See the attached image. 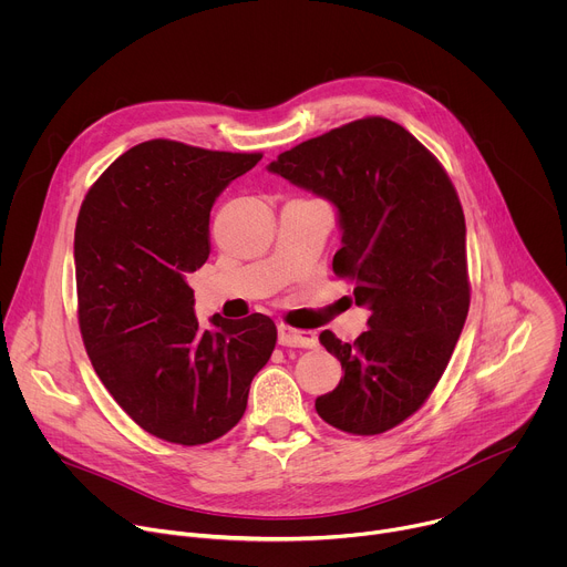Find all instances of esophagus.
Returning a JSON list of instances; mask_svg holds the SVG:
<instances>
[{
	"instance_id": "1",
	"label": "esophagus",
	"mask_w": 567,
	"mask_h": 567,
	"mask_svg": "<svg viewBox=\"0 0 567 567\" xmlns=\"http://www.w3.org/2000/svg\"><path fill=\"white\" fill-rule=\"evenodd\" d=\"M278 343L285 348H316L318 339L313 332H305V330H293L289 326H280L278 328Z\"/></svg>"
}]
</instances>
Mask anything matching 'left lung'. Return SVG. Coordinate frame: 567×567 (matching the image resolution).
Returning <instances> with one entry per match:
<instances>
[{"label":"left lung","instance_id":"1","mask_svg":"<svg viewBox=\"0 0 567 567\" xmlns=\"http://www.w3.org/2000/svg\"><path fill=\"white\" fill-rule=\"evenodd\" d=\"M269 171L330 199L343 247L332 269L370 309L354 343H320L341 361L316 413L352 435H379L417 413L442 379L471 302L460 197L409 130L365 116L278 154Z\"/></svg>","mask_w":567,"mask_h":567}]
</instances>
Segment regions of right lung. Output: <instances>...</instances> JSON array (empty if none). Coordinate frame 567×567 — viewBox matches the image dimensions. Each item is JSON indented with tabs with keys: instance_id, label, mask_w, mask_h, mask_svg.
<instances>
[{
	"instance_id": "add662e5",
	"label": "right lung",
	"mask_w": 567,
	"mask_h": 567,
	"mask_svg": "<svg viewBox=\"0 0 567 567\" xmlns=\"http://www.w3.org/2000/svg\"><path fill=\"white\" fill-rule=\"evenodd\" d=\"M260 158L145 141L121 154L80 206V334L114 401L158 440L197 446L226 435L276 348V322L265 313H215V330H202L186 282L208 260L215 197Z\"/></svg>"
}]
</instances>
